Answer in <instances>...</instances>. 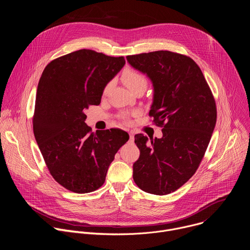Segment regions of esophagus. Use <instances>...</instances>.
I'll use <instances>...</instances> for the list:
<instances>
[{
    "instance_id": "1",
    "label": "esophagus",
    "mask_w": 250,
    "mask_h": 250,
    "mask_svg": "<svg viewBox=\"0 0 250 250\" xmlns=\"http://www.w3.org/2000/svg\"><path fill=\"white\" fill-rule=\"evenodd\" d=\"M129 137H130V139H133V137H134V131H129Z\"/></svg>"
}]
</instances>
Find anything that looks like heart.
<instances>
[{
    "label": "heart",
    "instance_id": "1",
    "mask_svg": "<svg viewBox=\"0 0 250 250\" xmlns=\"http://www.w3.org/2000/svg\"><path fill=\"white\" fill-rule=\"evenodd\" d=\"M121 79L123 83L131 92H134L138 88H146L147 85V80L145 77V75L141 74L139 71L131 68H126L124 70ZM108 89H109V85H106L104 88V92L108 91ZM123 119H126V116H123Z\"/></svg>",
    "mask_w": 250,
    "mask_h": 250
}]
</instances>
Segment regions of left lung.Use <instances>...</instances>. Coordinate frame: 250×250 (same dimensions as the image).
Masks as SVG:
<instances>
[{
    "label": "left lung",
    "mask_w": 250,
    "mask_h": 250,
    "mask_svg": "<svg viewBox=\"0 0 250 250\" xmlns=\"http://www.w3.org/2000/svg\"><path fill=\"white\" fill-rule=\"evenodd\" d=\"M126 59L153 84L149 117L163 133L149 144L147 136L134 135L140 155L133 164V180L146 193L167 195L197 171L216 125V101L200 67L189 56L159 50Z\"/></svg>",
    "instance_id": "obj_1"
}]
</instances>
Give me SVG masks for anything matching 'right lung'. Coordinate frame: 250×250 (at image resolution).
Instances as JSON below:
<instances>
[{
    "label": "right lung",
    "mask_w": 250,
    "mask_h": 250,
    "mask_svg": "<svg viewBox=\"0 0 250 250\" xmlns=\"http://www.w3.org/2000/svg\"><path fill=\"white\" fill-rule=\"evenodd\" d=\"M125 64L124 56L80 49L52 60L42 74L33 133L51 176L71 192L99 189L116 153L129 138L120 128L92 132L85 124V111L101 103L105 85Z\"/></svg>",
    "instance_id": "add662e5"
}]
</instances>
